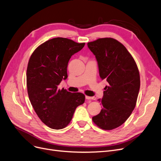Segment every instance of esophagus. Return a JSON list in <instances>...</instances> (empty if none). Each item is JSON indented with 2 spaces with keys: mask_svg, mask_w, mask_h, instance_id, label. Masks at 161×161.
I'll use <instances>...</instances> for the list:
<instances>
[{
  "mask_svg": "<svg viewBox=\"0 0 161 161\" xmlns=\"http://www.w3.org/2000/svg\"><path fill=\"white\" fill-rule=\"evenodd\" d=\"M85 98H86V99H87V100H96V98H95V97H91V96H86Z\"/></svg>",
  "mask_w": 161,
  "mask_h": 161,
  "instance_id": "obj_1",
  "label": "esophagus"
}]
</instances>
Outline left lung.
I'll return each mask as SVG.
<instances>
[{
	"label": "left lung",
	"instance_id": "8db88e82",
	"mask_svg": "<svg viewBox=\"0 0 161 161\" xmlns=\"http://www.w3.org/2000/svg\"><path fill=\"white\" fill-rule=\"evenodd\" d=\"M87 45L98 62L101 79L109 84L98 99L102 110L92 121L101 129L114 130L124 123L136 107L140 88L139 70L129 51L116 40L100 38Z\"/></svg>",
	"mask_w": 161,
	"mask_h": 161
}]
</instances>
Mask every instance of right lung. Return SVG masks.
<instances>
[{"mask_svg":"<svg viewBox=\"0 0 161 161\" xmlns=\"http://www.w3.org/2000/svg\"><path fill=\"white\" fill-rule=\"evenodd\" d=\"M85 45L55 37L37 47L30 58L26 72L29 99L37 116L51 129L65 127L76 108L85 102L83 94L57 88L61 80L67 78L70 57Z\"/></svg>","mask_w":161,"mask_h":161,"instance_id":"add662e5","label":"right lung"}]
</instances>
